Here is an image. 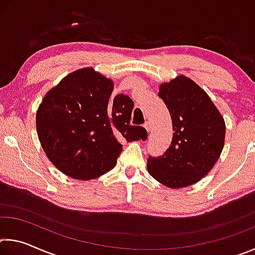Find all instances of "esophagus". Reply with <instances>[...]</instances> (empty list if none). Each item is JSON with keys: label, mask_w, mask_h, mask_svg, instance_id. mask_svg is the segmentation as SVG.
Segmentation results:
<instances>
[{"label": "esophagus", "mask_w": 255, "mask_h": 255, "mask_svg": "<svg viewBox=\"0 0 255 255\" xmlns=\"http://www.w3.org/2000/svg\"><path fill=\"white\" fill-rule=\"evenodd\" d=\"M144 127L146 128V130L150 131V129H152V124H150V122H146V123L144 124Z\"/></svg>", "instance_id": "34e87169"}]
</instances>
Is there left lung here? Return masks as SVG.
Masks as SVG:
<instances>
[{
	"mask_svg": "<svg viewBox=\"0 0 255 255\" xmlns=\"http://www.w3.org/2000/svg\"><path fill=\"white\" fill-rule=\"evenodd\" d=\"M158 97L169 109L174 133L162 156L148 157V173L165 187H189L217 162L225 141V122L208 94L184 75L163 83Z\"/></svg>",
	"mask_w": 255,
	"mask_h": 255,
	"instance_id": "obj_1",
	"label": "left lung"
}]
</instances>
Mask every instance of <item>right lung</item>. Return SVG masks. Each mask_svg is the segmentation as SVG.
<instances>
[{
	"label": "right lung",
	"mask_w": 255,
	"mask_h": 255,
	"mask_svg": "<svg viewBox=\"0 0 255 255\" xmlns=\"http://www.w3.org/2000/svg\"><path fill=\"white\" fill-rule=\"evenodd\" d=\"M92 67L71 73L49 90L36 115L38 138L49 161L71 178L92 180L112 170L122 141L145 140L144 127L131 126L133 102Z\"/></svg>",
	"instance_id": "right-lung-1"
}]
</instances>
